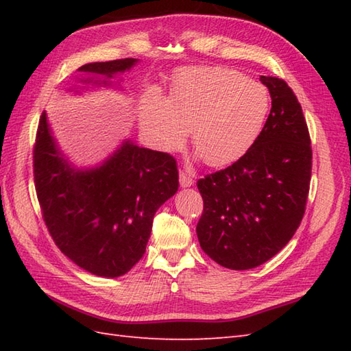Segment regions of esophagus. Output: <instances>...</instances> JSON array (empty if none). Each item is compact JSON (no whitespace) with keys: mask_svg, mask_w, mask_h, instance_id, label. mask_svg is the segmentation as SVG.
I'll return each mask as SVG.
<instances>
[{"mask_svg":"<svg viewBox=\"0 0 351 351\" xmlns=\"http://www.w3.org/2000/svg\"><path fill=\"white\" fill-rule=\"evenodd\" d=\"M193 178L187 173V171H184V170H180V184H181V187H191L193 185Z\"/></svg>","mask_w":351,"mask_h":351,"instance_id":"obj_1","label":"esophagus"}]
</instances>
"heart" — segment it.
Returning a JSON list of instances; mask_svg holds the SVG:
<instances>
[{
	"label": "heart",
	"mask_w": 351,
	"mask_h": 351,
	"mask_svg": "<svg viewBox=\"0 0 351 351\" xmlns=\"http://www.w3.org/2000/svg\"><path fill=\"white\" fill-rule=\"evenodd\" d=\"M270 93L244 73L200 66L185 68L171 81L169 99L158 90L147 93L140 107V126L161 151L191 143L208 166L232 162L249 151L264 128Z\"/></svg>",
	"instance_id": "1"
}]
</instances>
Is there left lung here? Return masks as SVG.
I'll return each mask as SVG.
<instances>
[{
	"label": "left lung",
	"mask_w": 351,
	"mask_h": 351,
	"mask_svg": "<svg viewBox=\"0 0 351 351\" xmlns=\"http://www.w3.org/2000/svg\"><path fill=\"white\" fill-rule=\"evenodd\" d=\"M261 81L271 110L259 137L232 166L197 181L200 247L230 270L255 268L285 247L309 195L312 149L300 102L283 80Z\"/></svg>",
	"instance_id": "left-lung-1"
}]
</instances>
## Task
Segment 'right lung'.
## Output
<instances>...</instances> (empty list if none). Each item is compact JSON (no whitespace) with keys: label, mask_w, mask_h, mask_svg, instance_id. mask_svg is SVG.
I'll use <instances>...</instances> for the list:
<instances>
[{"label":"right lung","mask_w":351,"mask_h":351,"mask_svg":"<svg viewBox=\"0 0 351 351\" xmlns=\"http://www.w3.org/2000/svg\"><path fill=\"white\" fill-rule=\"evenodd\" d=\"M136 63L137 58L88 63L78 72L113 78ZM33 169L42 217L56 245L78 267L104 278L122 276L138 263L156 210L180 185L173 156L131 140L102 166L73 169L58 151L45 111L36 132Z\"/></svg>","instance_id":"right-lung-1"}]
</instances>
